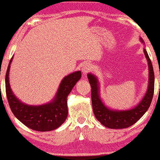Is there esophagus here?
<instances>
[{
	"instance_id": "34e87169",
	"label": "esophagus",
	"mask_w": 160,
	"mask_h": 160,
	"mask_svg": "<svg viewBox=\"0 0 160 160\" xmlns=\"http://www.w3.org/2000/svg\"><path fill=\"white\" fill-rule=\"evenodd\" d=\"M92 68L91 65H89V64H86V65H84L83 67H82V71L84 74H87L88 72H89L92 70Z\"/></svg>"
}]
</instances>
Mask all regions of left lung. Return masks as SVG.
<instances>
[{
	"label": "left lung",
	"instance_id": "8db88e82",
	"mask_svg": "<svg viewBox=\"0 0 160 160\" xmlns=\"http://www.w3.org/2000/svg\"><path fill=\"white\" fill-rule=\"evenodd\" d=\"M141 42H144L141 38ZM144 52L149 65V85L147 93L141 102L128 111L110 110L102 103L98 95V82L94 75L89 74L88 79L91 85V98L95 117L103 126L110 128H125L135 124L146 113L151 104L154 92V72L153 65L147 51Z\"/></svg>",
	"mask_w": 160,
	"mask_h": 160
}]
</instances>
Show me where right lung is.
Returning <instances> with one entry per match:
<instances>
[{
    "mask_svg": "<svg viewBox=\"0 0 160 160\" xmlns=\"http://www.w3.org/2000/svg\"><path fill=\"white\" fill-rule=\"evenodd\" d=\"M12 60V57L7 70L5 83L7 101L12 113L20 122L35 131H52L59 127L68 117L67 97L81 78V72L76 71L62 80L56 98L52 102L40 106L27 105L22 103L10 89L9 71Z\"/></svg>",
    "mask_w": 160,
    "mask_h": 160,
    "instance_id": "right-lung-1",
    "label": "right lung"
}]
</instances>
